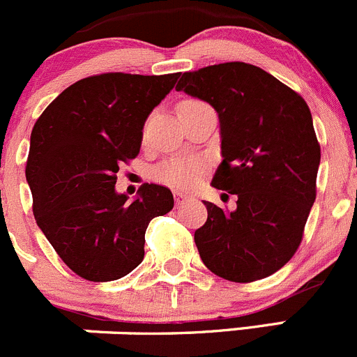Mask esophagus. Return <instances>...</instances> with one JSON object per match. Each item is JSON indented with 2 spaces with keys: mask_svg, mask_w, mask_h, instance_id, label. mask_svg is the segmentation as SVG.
I'll return each mask as SVG.
<instances>
[{
  "mask_svg": "<svg viewBox=\"0 0 357 357\" xmlns=\"http://www.w3.org/2000/svg\"><path fill=\"white\" fill-rule=\"evenodd\" d=\"M187 199V196L183 192H175V204H177V206H180V204H183V201Z\"/></svg>",
  "mask_w": 357,
  "mask_h": 357,
  "instance_id": "1",
  "label": "esophagus"
}]
</instances>
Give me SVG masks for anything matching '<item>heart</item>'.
<instances>
[{"instance_id": "obj_1", "label": "heart", "mask_w": 357, "mask_h": 357, "mask_svg": "<svg viewBox=\"0 0 357 357\" xmlns=\"http://www.w3.org/2000/svg\"><path fill=\"white\" fill-rule=\"evenodd\" d=\"M203 174V161L199 160H174L156 168V178L178 189H189Z\"/></svg>"}]
</instances>
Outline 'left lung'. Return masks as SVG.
I'll use <instances>...</instances> for the list:
<instances>
[{
    "label": "left lung",
    "instance_id": "1",
    "mask_svg": "<svg viewBox=\"0 0 357 357\" xmlns=\"http://www.w3.org/2000/svg\"><path fill=\"white\" fill-rule=\"evenodd\" d=\"M175 90L217 111L222 163L211 185L238 196L234 211L204 201L208 218L194 232L201 260L236 283L271 276L297 252L316 199L321 149L305 100L245 62L183 73Z\"/></svg>",
    "mask_w": 357,
    "mask_h": 357
}]
</instances>
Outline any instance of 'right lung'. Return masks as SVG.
Segmentation results:
<instances>
[{
	"mask_svg": "<svg viewBox=\"0 0 357 357\" xmlns=\"http://www.w3.org/2000/svg\"><path fill=\"white\" fill-rule=\"evenodd\" d=\"M178 73H107L76 81L38 118L26 178L38 227L70 271L114 281L144 259L146 229L174 208L170 189L144 183L135 199L116 192V174L142 144L144 123Z\"/></svg>",
	"mask_w": 357,
	"mask_h": 357,
	"instance_id": "add662e5",
	"label": "right lung"
}]
</instances>
